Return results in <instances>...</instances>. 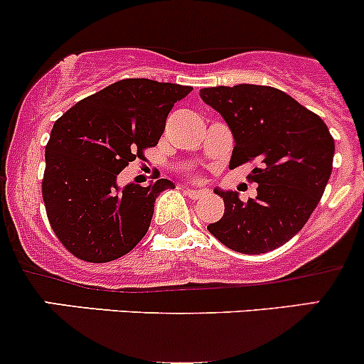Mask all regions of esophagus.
<instances>
[{
  "instance_id": "esophagus-1",
  "label": "esophagus",
  "mask_w": 364,
  "mask_h": 364,
  "mask_svg": "<svg viewBox=\"0 0 364 364\" xmlns=\"http://www.w3.org/2000/svg\"><path fill=\"white\" fill-rule=\"evenodd\" d=\"M185 192L186 197H190V199L197 200V199H203V197L205 196V190H192V188H186L183 190Z\"/></svg>"
}]
</instances>
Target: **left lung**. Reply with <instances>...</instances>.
<instances>
[{
  "instance_id": "obj_1",
  "label": "left lung",
  "mask_w": 364,
  "mask_h": 364,
  "mask_svg": "<svg viewBox=\"0 0 364 364\" xmlns=\"http://www.w3.org/2000/svg\"><path fill=\"white\" fill-rule=\"evenodd\" d=\"M234 135L230 168L253 164L257 197L218 192L225 211L208 230L227 248L248 255L287 243L308 222L329 181L335 141L315 112L271 86L237 84L200 90Z\"/></svg>"
}]
</instances>
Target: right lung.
<instances>
[{"mask_svg": "<svg viewBox=\"0 0 364 364\" xmlns=\"http://www.w3.org/2000/svg\"><path fill=\"white\" fill-rule=\"evenodd\" d=\"M192 86L123 79L77 102L54 123L46 146L42 197L58 240L86 262H111L134 250L151 223L168 179L124 186L117 174L159 144L165 119Z\"/></svg>", "mask_w": 364, "mask_h": 364, "instance_id": "add662e5", "label": "right lung"}]
</instances>
